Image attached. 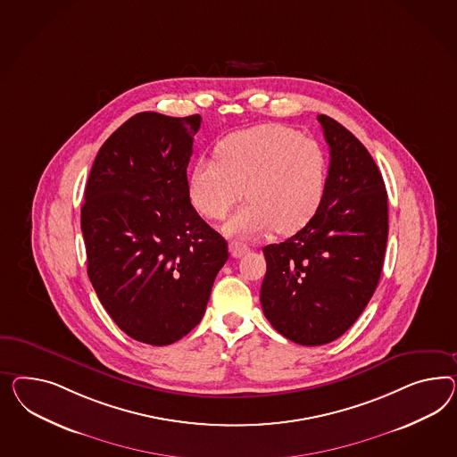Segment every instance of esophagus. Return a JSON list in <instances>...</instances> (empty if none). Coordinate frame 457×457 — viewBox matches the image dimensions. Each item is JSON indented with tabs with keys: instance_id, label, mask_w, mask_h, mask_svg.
Instances as JSON below:
<instances>
[{
	"instance_id": "1",
	"label": "esophagus",
	"mask_w": 457,
	"mask_h": 457,
	"mask_svg": "<svg viewBox=\"0 0 457 457\" xmlns=\"http://www.w3.org/2000/svg\"><path fill=\"white\" fill-rule=\"evenodd\" d=\"M229 251H231V254L235 258H241L243 254H246L247 251H249V246L245 245V243H239V241H231L229 243Z\"/></svg>"
}]
</instances>
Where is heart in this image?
<instances>
[{
	"label": "heart",
	"mask_w": 457,
	"mask_h": 457,
	"mask_svg": "<svg viewBox=\"0 0 457 457\" xmlns=\"http://www.w3.org/2000/svg\"><path fill=\"white\" fill-rule=\"evenodd\" d=\"M216 160H197L187 196L208 220H222L245 196L246 206L222 224V233L256 237L278 229L291 235L320 211L328 186V156L314 139L281 124H262L224 136Z\"/></svg>",
	"instance_id": "1"
}]
</instances>
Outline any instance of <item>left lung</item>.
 Segmentation results:
<instances>
[{"instance_id": "8db88e82", "label": "left lung", "mask_w": 457, "mask_h": 457, "mask_svg": "<svg viewBox=\"0 0 457 457\" xmlns=\"http://www.w3.org/2000/svg\"><path fill=\"white\" fill-rule=\"evenodd\" d=\"M329 146L321 208L296 235L262 247L261 306L278 333L303 345L337 339L368 306L383 271L387 193L368 149L320 114Z\"/></svg>"}]
</instances>
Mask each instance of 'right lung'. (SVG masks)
Masks as SVG:
<instances>
[{
    "mask_svg": "<svg viewBox=\"0 0 457 457\" xmlns=\"http://www.w3.org/2000/svg\"><path fill=\"white\" fill-rule=\"evenodd\" d=\"M199 126V114L137 112L104 141L87 178V276L112 321L139 343L173 345L196 328L229 256L187 196Z\"/></svg>",
    "mask_w": 457,
    "mask_h": 457,
    "instance_id": "add662e5",
    "label": "right lung"
}]
</instances>
